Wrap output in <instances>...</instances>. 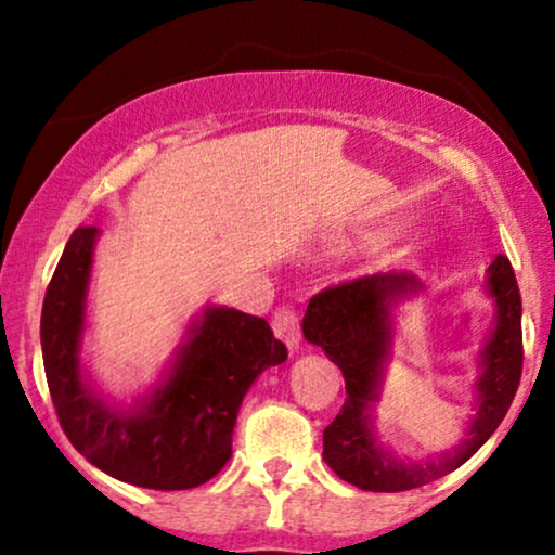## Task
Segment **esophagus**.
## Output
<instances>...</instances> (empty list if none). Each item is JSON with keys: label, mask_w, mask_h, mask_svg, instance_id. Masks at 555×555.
Here are the masks:
<instances>
[{"label": "esophagus", "mask_w": 555, "mask_h": 555, "mask_svg": "<svg viewBox=\"0 0 555 555\" xmlns=\"http://www.w3.org/2000/svg\"><path fill=\"white\" fill-rule=\"evenodd\" d=\"M272 331H275V336L283 340L287 348H298L300 344V321H298V313H295L293 308H278L275 315H272Z\"/></svg>", "instance_id": "34e87169"}]
</instances>
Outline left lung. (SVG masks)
<instances>
[{
    "instance_id": "8db88e82",
    "label": "left lung",
    "mask_w": 555,
    "mask_h": 555,
    "mask_svg": "<svg viewBox=\"0 0 555 555\" xmlns=\"http://www.w3.org/2000/svg\"><path fill=\"white\" fill-rule=\"evenodd\" d=\"M420 291L422 283L409 272H376L325 287L310 298L302 318V336L321 346L346 378L344 406L323 431V460L340 480L361 490H414L465 465L500 427L518 391L522 371L520 291L511 260L498 255L488 268L495 328L480 353L477 412L465 439L452 452L429 462L397 460L378 444L371 406L376 404L384 366L391 356V310L401 298Z\"/></svg>"
}]
</instances>
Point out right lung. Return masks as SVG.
<instances>
[{"mask_svg": "<svg viewBox=\"0 0 555 555\" xmlns=\"http://www.w3.org/2000/svg\"><path fill=\"white\" fill-rule=\"evenodd\" d=\"M95 237V227L73 232L42 302V361L57 420L75 450L116 480L151 490L196 488L232 457L242 399L264 369L287 359V348L264 318L209 306L141 406H111L80 366Z\"/></svg>", "mask_w": 555, "mask_h": 555, "instance_id": "1", "label": "right lung"}]
</instances>
